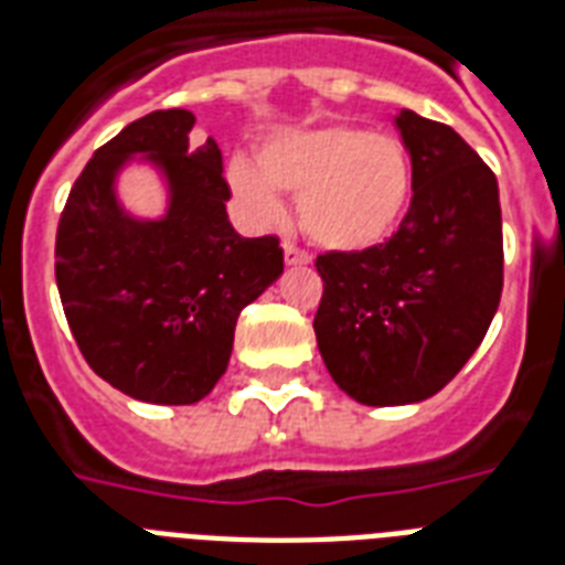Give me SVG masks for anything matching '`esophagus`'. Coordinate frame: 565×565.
I'll use <instances>...</instances> for the list:
<instances>
[{"label": "esophagus", "instance_id": "obj_1", "mask_svg": "<svg viewBox=\"0 0 565 565\" xmlns=\"http://www.w3.org/2000/svg\"><path fill=\"white\" fill-rule=\"evenodd\" d=\"M284 260H287V266H308L310 255L301 252L299 246H292V243H284Z\"/></svg>", "mask_w": 565, "mask_h": 565}]
</instances>
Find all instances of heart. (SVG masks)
Here are the masks:
<instances>
[{
  "label": "heart",
  "instance_id": "obj_1",
  "mask_svg": "<svg viewBox=\"0 0 565 565\" xmlns=\"http://www.w3.org/2000/svg\"><path fill=\"white\" fill-rule=\"evenodd\" d=\"M228 181L264 225L281 222L278 190L299 195L301 228L331 252L381 246L411 202V161L395 137L358 126L287 131L264 143L257 167L234 158Z\"/></svg>",
  "mask_w": 565,
  "mask_h": 565
}]
</instances>
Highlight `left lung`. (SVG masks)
I'll list each match as a JSON object with an SVG mask.
<instances>
[{
    "mask_svg": "<svg viewBox=\"0 0 565 565\" xmlns=\"http://www.w3.org/2000/svg\"><path fill=\"white\" fill-rule=\"evenodd\" d=\"M411 211L393 237L317 257L313 331L334 384L370 407L439 393L481 345L504 284L499 181L455 128L398 110Z\"/></svg>",
    "mask_w": 565,
    "mask_h": 565,
    "instance_id": "left-lung-1",
    "label": "left lung"
}]
</instances>
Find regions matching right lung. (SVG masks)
<instances>
[{
  "label": "right lung",
  "mask_w": 565,
  "mask_h": 565,
  "mask_svg": "<svg viewBox=\"0 0 565 565\" xmlns=\"http://www.w3.org/2000/svg\"><path fill=\"white\" fill-rule=\"evenodd\" d=\"M195 117L152 110L96 149L57 222L55 278L90 370L149 404H195L228 370L239 310L284 273L278 237H239L213 137L190 146ZM131 160L162 172L158 221L121 207Z\"/></svg>",
  "instance_id": "add662e5"
}]
</instances>
